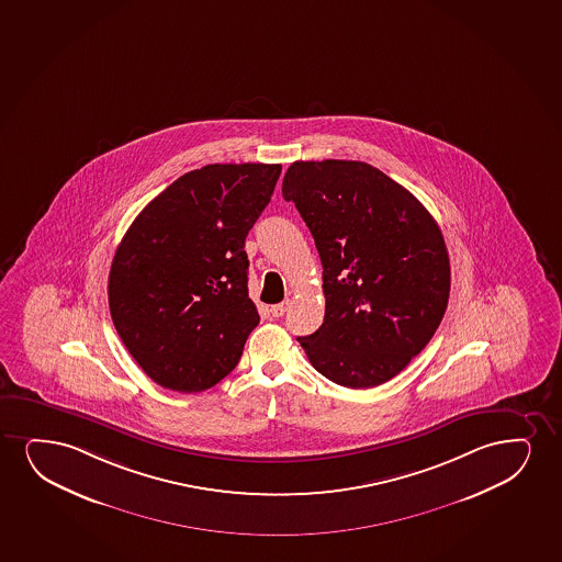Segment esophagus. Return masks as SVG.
Returning <instances> with one entry per match:
<instances>
[{"label": "esophagus", "instance_id": "34e87169", "mask_svg": "<svg viewBox=\"0 0 562 562\" xmlns=\"http://www.w3.org/2000/svg\"><path fill=\"white\" fill-rule=\"evenodd\" d=\"M286 307H289V300H284V302H281V304L271 306V315H273V317H283L284 312H286Z\"/></svg>", "mask_w": 562, "mask_h": 562}]
</instances>
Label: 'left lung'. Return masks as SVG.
Masks as SVG:
<instances>
[{"mask_svg": "<svg viewBox=\"0 0 562 562\" xmlns=\"http://www.w3.org/2000/svg\"><path fill=\"white\" fill-rule=\"evenodd\" d=\"M323 263L325 319L300 336L313 369L364 390L397 376L447 312L441 229L413 193L362 161H294L283 178Z\"/></svg>", "mask_w": 562, "mask_h": 562, "instance_id": "8db88e82", "label": "left lung"}]
</instances>
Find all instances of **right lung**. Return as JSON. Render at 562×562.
<instances>
[{"mask_svg":"<svg viewBox=\"0 0 562 562\" xmlns=\"http://www.w3.org/2000/svg\"><path fill=\"white\" fill-rule=\"evenodd\" d=\"M281 165L214 164L144 206L115 250L108 304L115 330L156 384L200 393L237 367L260 323L245 237Z\"/></svg>","mask_w":562,"mask_h":562,"instance_id":"obj_1","label":"right lung"}]
</instances>
